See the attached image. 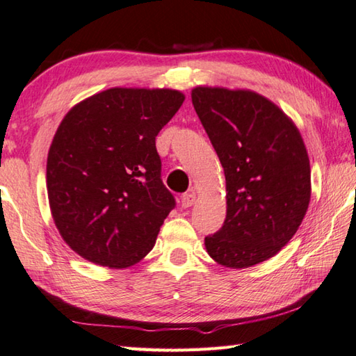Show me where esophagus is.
Wrapping results in <instances>:
<instances>
[{
  "label": "esophagus",
  "instance_id": "esophagus-1",
  "mask_svg": "<svg viewBox=\"0 0 356 356\" xmlns=\"http://www.w3.org/2000/svg\"><path fill=\"white\" fill-rule=\"evenodd\" d=\"M195 200H197L195 193L187 192V193H184V195H181L179 203H181V206H183V207H191L193 203H195Z\"/></svg>",
  "mask_w": 356,
  "mask_h": 356
}]
</instances>
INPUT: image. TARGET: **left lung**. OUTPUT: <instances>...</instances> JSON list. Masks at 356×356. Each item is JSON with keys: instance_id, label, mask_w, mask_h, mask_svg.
Here are the masks:
<instances>
[{"instance_id": "obj_1", "label": "left lung", "mask_w": 356, "mask_h": 356, "mask_svg": "<svg viewBox=\"0 0 356 356\" xmlns=\"http://www.w3.org/2000/svg\"><path fill=\"white\" fill-rule=\"evenodd\" d=\"M192 104L223 165L226 220L204 238L226 268H250L293 238L312 197L310 159L296 124L251 90L195 86Z\"/></svg>"}]
</instances>
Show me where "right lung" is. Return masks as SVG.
I'll return each instance as SVG.
<instances>
[{
	"label": "right lung",
	"mask_w": 356,
	"mask_h": 356,
	"mask_svg": "<svg viewBox=\"0 0 356 356\" xmlns=\"http://www.w3.org/2000/svg\"><path fill=\"white\" fill-rule=\"evenodd\" d=\"M184 97L172 88L116 86L80 100L62 119L46 189L54 225L80 257L120 270L155 246L175 207L155 139Z\"/></svg>",
	"instance_id": "right-lung-1"
}]
</instances>
